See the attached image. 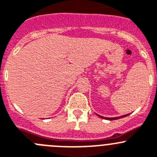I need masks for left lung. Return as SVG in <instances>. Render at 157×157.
<instances>
[{
	"label": "left lung",
	"mask_w": 157,
	"mask_h": 157,
	"mask_svg": "<svg viewBox=\"0 0 157 157\" xmlns=\"http://www.w3.org/2000/svg\"><path fill=\"white\" fill-rule=\"evenodd\" d=\"M129 114H126V115H124V116H119V117H113V118H108V117H103V116H99V115L97 114V116H99L100 118H102V119H107V120H115V119H120V118H123V117H126V116H127Z\"/></svg>",
	"instance_id": "obj_1"
}]
</instances>
